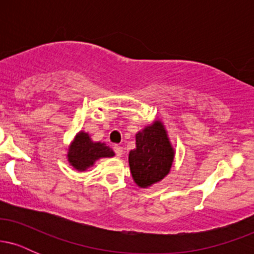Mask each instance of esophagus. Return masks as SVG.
<instances>
[{"label": "esophagus", "instance_id": "esophagus-1", "mask_svg": "<svg viewBox=\"0 0 254 254\" xmlns=\"http://www.w3.org/2000/svg\"><path fill=\"white\" fill-rule=\"evenodd\" d=\"M113 150H115L116 155H117L118 157H121L122 155H123V148H122V147H121V145L116 144V145H115V147H113Z\"/></svg>", "mask_w": 254, "mask_h": 254}]
</instances>
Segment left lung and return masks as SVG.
<instances>
[{
    "label": "left lung",
    "mask_w": 254,
    "mask_h": 254,
    "mask_svg": "<svg viewBox=\"0 0 254 254\" xmlns=\"http://www.w3.org/2000/svg\"><path fill=\"white\" fill-rule=\"evenodd\" d=\"M174 160L167 131L160 121L136 133V148L129 153V166L139 188H149L170 173Z\"/></svg>",
    "instance_id": "left-lung-1"
}]
</instances>
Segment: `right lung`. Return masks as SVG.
<instances>
[{
    "label": "right lung",
    "instance_id": "1",
    "mask_svg": "<svg viewBox=\"0 0 254 254\" xmlns=\"http://www.w3.org/2000/svg\"><path fill=\"white\" fill-rule=\"evenodd\" d=\"M115 153L101 142H93L89 135L84 131H80L75 136L68 150V161L75 170L82 172L94 165L101 157H112Z\"/></svg>",
    "mask_w": 254,
    "mask_h": 254
}]
</instances>
